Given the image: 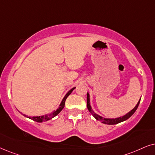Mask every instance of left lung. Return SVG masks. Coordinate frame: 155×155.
Listing matches in <instances>:
<instances>
[{
    "instance_id": "8db88e82",
    "label": "left lung",
    "mask_w": 155,
    "mask_h": 155,
    "mask_svg": "<svg viewBox=\"0 0 155 155\" xmlns=\"http://www.w3.org/2000/svg\"><path fill=\"white\" fill-rule=\"evenodd\" d=\"M140 99H141V98H140ZM140 99L139 101H138L137 104L136 105L135 108H134L131 111H130L129 113H127L126 115H124V116L117 117V118H115V119L104 118V117L100 116V115H97L96 113H95L94 111H93V110L91 109V106H90V98H89V94H88V93H87V108L88 109V110H89V112L91 113V114L93 115V116H94L95 118L97 120L101 121V122L104 123V124L115 125V124H117V123H119L123 122V121L126 120L128 119L129 117H130L132 115H133V113L135 112L136 110H137L138 106H139V104L140 102Z\"/></svg>"
}]
</instances>
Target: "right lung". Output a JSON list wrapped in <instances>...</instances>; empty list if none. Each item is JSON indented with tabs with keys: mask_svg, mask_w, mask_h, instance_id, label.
<instances>
[{
	"mask_svg": "<svg viewBox=\"0 0 155 155\" xmlns=\"http://www.w3.org/2000/svg\"><path fill=\"white\" fill-rule=\"evenodd\" d=\"M74 88H75V87L73 88H71V89L68 92L67 94H66V96H65L64 97V98H63L62 101H61V104L59 105V107L58 108H57V110L53 111L52 113H49V114H48V115H42V116L31 117H29V118L32 119V120H33L36 121V122H38V123H42V122H45V121L48 120H50V119H51V118H52V117H55V116H56L57 115H58L59 113L61 112V110H62V109L64 108V105H65V101H66V99H67V97L69 96L70 94H71V93L72 91H73V90L74 89Z\"/></svg>",
	"mask_w": 155,
	"mask_h": 155,
	"instance_id": "add662e5",
	"label": "right lung"
}]
</instances>
